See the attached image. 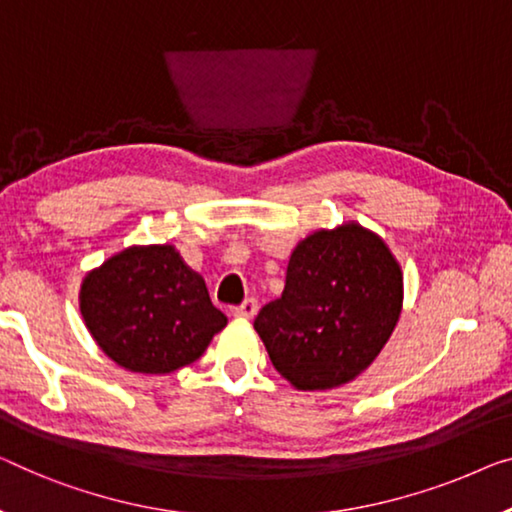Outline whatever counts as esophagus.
Wrapping results in <instances>:
<instances>
[{
	"label": "esophagus",
	"mask_w": 512,
	"mask_h": 512,
	"mask_svg": "<svg viewBox=\"0 0 512 512\" xmlns=\"http://www.w3.org/2000/svg\"><path fill=\"white\" fill-rule=\"evenodd\" d=\"M234 317H241V319H253L257 315V301L255 299H246L243 301L239 308L232 310Z\"/></svg>",
	"instance_id": "obj_1"
}]
</instances>
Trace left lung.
Returning a JSON list of instances; mask_svg holds the SVG:
<instances>
[{
    "label": "left lung",
    "mask_w": 512,
    "mask_h": 512,
    "mask_svg": "<svg viewBox=\"0 0 512 512\" xmlns=\"http://www.w3.org/2000/svg\"><path fill=\"white\" fill-rule=\"evenodd\" d=\"M400 262L356 220L317 230L292 250L285 289L255 317L282 377L299 391H331L372 365L398 326Z\"/></svg>",
    "instance_id": "1"
}]
</instances>
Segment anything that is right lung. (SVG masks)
I'll return each mask as SVG.
<instances>
[{
  "instance_id": "right-lung-1",
  "label": "right lung",
  "mask_w": 512,
  "mask_h": 512,
  "mask_svg": "<svg viewBox=\"0 0 512 512\" xmlns=\"http://www.w3.org/2000/svg\"><path fill=\"white\" fill-rule=\"evenodd\" d=\"M80 312L103 354L142 375H170L197 361L227 326L207 282L172 243L128 246L91 269Z\"/></svg>"
}]
</instances>
